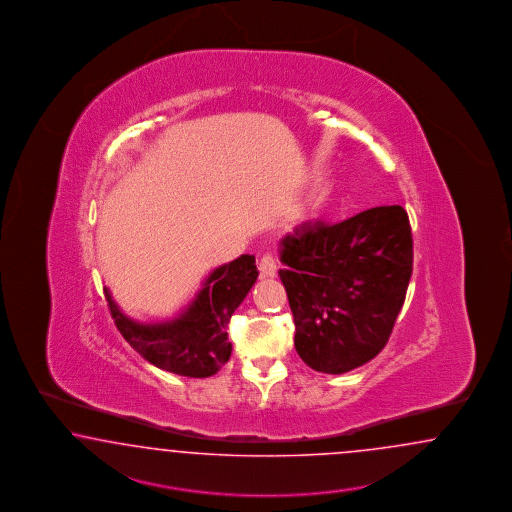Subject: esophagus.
<instances>
[{
	"mask_svg": "<svg viewBox=\"0 0 512 512\" xmlns=\"http://www.w3.org/2000/svg\"><path fill=\"white\" fill-rule=\"evenodd\" d=\"M259 272H261V276L263 277H274L277 272V263L276 259L270 255V253H266L261 257V261H259Z\"/></svg>",
	"mask_w": 512,
	"mask_h": 512,
	"instance_id": "1",
	"label": "esophagus"
}]
</instances>
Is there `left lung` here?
Returning <instances> with one entry per match:
<instances>
[{
    "instance_id": "left-lung-1",
    "label": "left lung",
    "mask_w": 512,
    "mask_h": 512,
    "mask_svg": "<svg viewBox=\"0 0 512 512\" xmlns=\"http://www.w3.org/2000/svg\"><path fill=\"white\" fill-rule=\"evenodd\" d=\"M279 259L294 346L311 369L348 373L380 354L414 263L401 205L369 208L339 223H302L279 240Z\"/></svg>"
}]
</instances>
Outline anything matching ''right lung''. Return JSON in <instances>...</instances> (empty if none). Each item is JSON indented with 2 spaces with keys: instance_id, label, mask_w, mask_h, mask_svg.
<instances>
[{
  "instance_id": "add662e5",
  "label": "right lung",
  "mask_w": 512,
  "mask_h": 512,
  "mask_svg": "<svg viewBox=\"0 0 512 512\" xmlns=\"http://www.w3.org/2000/svg\"><path fill=\"white\" fill-rule=\"evenodd\" d=\"M257 276L255 257L240 255L212 270L203 289L180 315L156 324L126 317L110 291L104 289V294L117 330L145 360L169 373L207 378L229 361L233 346L227 339V326Z\"/></svg>"
}]
</instances>
